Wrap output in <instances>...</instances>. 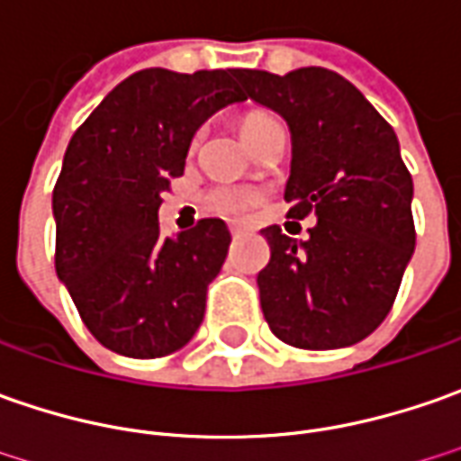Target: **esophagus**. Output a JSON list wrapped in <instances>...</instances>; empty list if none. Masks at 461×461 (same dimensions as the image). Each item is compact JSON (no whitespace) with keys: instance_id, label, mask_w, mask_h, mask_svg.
<instances>
[{"instance_id":"34e87169","label":"esophagus","mask_w":461,"mask_h":461,"mask_svg":"<svg viewBox=\"0 0 461 461\" xmlns=\"http://www.w3.org/2000/svg\"><path fill=\"white\" fill-rule=\"evenodd\" d=\"M242 234H245V230H242V227H231V237H234V240H240Z\"/></svg>"}]
</instances>
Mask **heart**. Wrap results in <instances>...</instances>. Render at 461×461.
<instances>
[{"mask_svg": "<svg viewBox=\"0 0 461 461\" xmlns=\"http://www.w3.org/2000/svg\"><path fill=\"white\" fill-rule=\"evenodd\" d=\"M273 117L260 114V112H249L245 117H240V135L245 137V142L252 148V142L260 137L262 130H267L273 124ZM258 203V194L249 191V188H237V185H221L214 188L209 196H206V206L216 212V214L224 216H245L252 206Z\"/></svg>", "mask_w": 461, "mask_h": 461, "instance_id": "b5f03b06", "label": "heart"}]
</instances>
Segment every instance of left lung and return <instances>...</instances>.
I'll list each match as a JSON object with an SVG mask.
<instances>
[{"instance_id":"left-lung-1","label":"left lung","mask_w":461,"mask_h":461,"mask_svg":"<svg viewBox=\"0 0 461 461\" xmlns=\"http://www.w3.org/2000/svg\"><path fill=\"white\" fill-rule=\"evenodd\" d=\"M252 102L291 127L288 216H316L309 240L262 230L270 262L258 276L265 321L301 349L370 337L393 309L416 247L413 181L388 122L339 73L237 71Z\"/></svg>"}]
</instances>
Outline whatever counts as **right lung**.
Listing matches in <instances>:
<instances>
[{
    "label": "right lung",
    "mask_w": 461,
    "mask_h": 461,
    "mask_svg": "<svg viewBox=\"0 0 461 461\" xmlns=\"http://www.w3.org/2000/svg\"><path fill=\"white\" fill-rule=\"evenodd\" d=\"M240 68H145L114 86L73 132L53 188L56 273L106 349L152 359L188 344L231 234L221 219L163 237L158 209L191 140L247 96Z\"/></svg>",
    "instance_id": "right-lung-1"
}]
</instances>
